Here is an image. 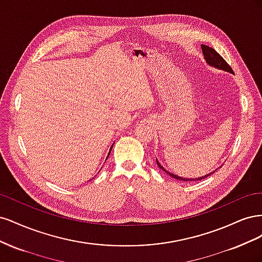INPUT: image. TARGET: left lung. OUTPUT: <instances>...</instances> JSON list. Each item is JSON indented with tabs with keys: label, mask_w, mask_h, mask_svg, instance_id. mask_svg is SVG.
Returning a JSON list of instances; mask_svg holds the SVG:
<instances>
[{
	"label": "left lung",
	"mask_w": 262,
	"mask_h": 262,
	"mask_svg": "<svg viewBox=\"0 0 262 262\" xmlns=\"http://www.w3.org/2000/svg\"><path fill=\"white\" fill-rule=\"evenodd\" d=\"M202 47V53H203V55H204V58H205V60H207V62L209 63L210 66H212V67H214V68H217V69H221V70H224V71H227V72H231V73H233V70H232V68L229 67V64L228 63L221 57V55L214 50L213 48H211V47H209V46H205V45H202L201 46ZM157 165H158V167H160L161 169H163L165 172H167V175H169V176H171L172 178H175V179H178V180H182V181H195V180H202V179H204V178H207V177H209L211 173H213V172H210L209 175H205V176H202V177H200V178H195V179H187V178H182V177H179V176H176V175H173V173H171V172H169V171H167L166 170L163 166H161L160 165V163L157 162Z\"/></svg>",
	"instance_id": "obj_1"
}]
</instances>
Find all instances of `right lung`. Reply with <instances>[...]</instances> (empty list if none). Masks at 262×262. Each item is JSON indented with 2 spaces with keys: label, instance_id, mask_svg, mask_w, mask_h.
<instances>
[{
  "label": "right lung",
  "instance_id": "add662e5",
  "mask_svg": "<svg viewBox=\"0 0 262 262\" xmlns=\"http://www.w3.org/2000/svg\"><path fill=\"white\" fill-rule=\"evenodd\" d=\"M112 148H113V146H112V147H110V150H112ZM109 154H110V152H109ZM109 154H108V156H109ZM108 156H107V157H108Z\"/></svg>",
  "mask_w": 262,
  "mask_h": 262
}]
</instances>
